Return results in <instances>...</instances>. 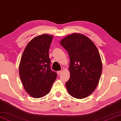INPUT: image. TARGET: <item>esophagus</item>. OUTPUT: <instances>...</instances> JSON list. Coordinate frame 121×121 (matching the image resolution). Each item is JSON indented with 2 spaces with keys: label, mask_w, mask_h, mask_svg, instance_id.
Instances as JSON below:
<instances>
[{
  "label": "esophagus",
  "mask_w": 121,
  "mask_h": 121,
  "mask_svg": "<svg viewBox=\"0 0 121 121\" xmlns=\"http://www.w3.org/2000/svg\"><path fill=\"white\" fill-rule=\"evenodd\" d=\"M57 74H58V75H60V74H61V73H62V71H57Z\"/></svg>",
  "instance_id": "obj_1"
}]
</instances>
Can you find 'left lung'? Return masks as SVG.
Instances as JSON below:
<instances>
[{"label":"left lung","mask_w":121,"mask_h":121,"mask_svg":"<svg viewBox=\"0 0 121 121\" xmlns=\"http://www.w3.org/2000/svg\"><path fill=\"white\" fill-rule=\"evenodd\" d=\"M70 57V77L66 82L69 94L76 99L90 96L99 84L102 73L101 56L95 45L85 35H69L60 41Z\"/></svg>","instance_id":"left-lung-1"}]
</instances>
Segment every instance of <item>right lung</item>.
Here are the masks:
<instances>
[{
    "label": "right lung",
    "instance_id": "obj_1",
    "mask_svg": "<svg viewBox=\"0 0 121 121\" xmlns=\"http://www.w3.org/2000/svg\"><path fill=\"white\" fill-rule=\"evenodd\" d=\"M53 36L42 34L30 40L19 64L20 78L24 89L34 98H41L50 91L57 74L50 69L49 50Z\"/></svg>",
    "mask_w": 121,
    "mask_h": 121
}]
</instances>
